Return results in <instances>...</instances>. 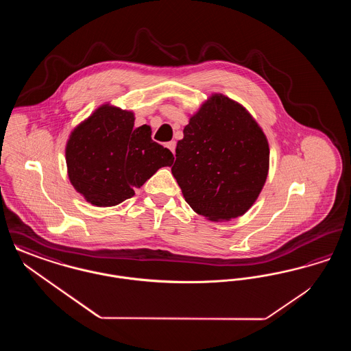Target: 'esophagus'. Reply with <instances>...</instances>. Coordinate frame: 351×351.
<instances>
[{"mask_svg": "<svg viewBox=\"0 0 351 351\" xmlns=\"http://www.w3.org/2000/svg\"><path fill=\"white\" fill-rule=\"evenodd\" d=\"M167 147L169 150L172 151L173 154H175V147H176V142L175 141H171V142H168Z\"/></svg>", "mask_w": 351, "mask_h": 351, "instance_id": "1", "label": "esophagus"}]
</instances>
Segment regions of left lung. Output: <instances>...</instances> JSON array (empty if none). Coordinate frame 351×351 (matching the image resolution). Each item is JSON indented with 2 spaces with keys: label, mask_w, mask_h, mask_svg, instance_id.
Masks as SVG:
<instances>
[{
  "label": "left lung",
  "mask_w": 351,
  "mask_h": 351,
  "mask_svg": "<svg viewBox=\"0 0 351 351\" xmlns=\"http://www.w3.org/2000/svg\"><path fill=\"white\" fill-rule=\"evenodd\" d=\"M183 133L171 171L189 206L210 221L245 215L269 166L267 138L258 122L241 104L215 93Z\"/></svg>",
  "instance_id": "8db88e82"
}]
</instances>
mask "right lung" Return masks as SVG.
I'll return each instance as SVG.
<instances>
[{
	"mask_svg": "<svg viewBox=\"0 0 351 351\" xmlns=\"http://www.w3.org/2000/svg\"><path fill=\"white\" fill-rule=\"evenodd\" d=\"M134 113L104 104L69 135L66 162L69 182L96 206H114L135 195L172 152L151 139L147 125L134 128Z\"/></svg>",
	"mask_w": 351,
	"mask_h": 351,
	"instance_id": "add662e5",
	"label": "right lung"
}]
</instances>
